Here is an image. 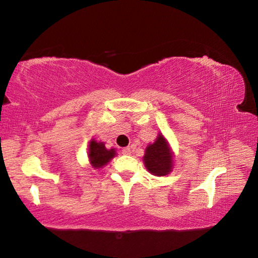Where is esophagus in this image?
Segmentation results:
<instances>
[{
  "label": "esophagus",
  "mask_w": 258,
  "mask_h": 258,
  "mask_svg": "<svg viewBox=\"0 0 258 258\" xmlns=\"http://www.w3.org/2000/svg\"><path fill=\"white\" fill-rule=\"evenodd\" d=\"M121 152H123V155H131L132 154V148H130V147L124 148V149L121 150Z\"/></svg>",
  "instance_id": "34e87169"
}]
</instances>
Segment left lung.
I'll use <instances>...</instances> for the list:
<instances>
[{
    "instance_id": "8db88e82",
    "label": "left lung",
    "mask_w": 258,
    "mask_h": 258,
    "mask_svg": "<svg viewBox=\"0 0 258 258\" xmlns=\"http://www.w3.org/2000/svg\"><path fill=\"white\" fill-rule=\"evenodd\" d=\"M147 171L156 176L168 175L174 168V152L163 134L157 135L156 141L148 145L143 156Z\"/></svg>"
}]
</instances>
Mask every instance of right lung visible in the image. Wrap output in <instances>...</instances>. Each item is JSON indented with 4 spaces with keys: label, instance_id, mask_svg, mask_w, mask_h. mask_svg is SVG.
Here are the masks:
<instances>
[{
    "label": "right lung",
    "instance_id": "add662e5",
    "mask_svg": "<svg viewBox=\"0 0 258 258\" xmlns=\"http://www.w3.org/2000/svg\"><path fill=\"white\" fill-rule=\"evenodd\" d=\"M115 156V148L107 149L104 142L97 141L94 139L90 140L89 148H87V157H89L90 165L92 166V168H103Z\"/></svg>",
    "mask_w": 258,
    "mask_h": 258
}]
</instances>
